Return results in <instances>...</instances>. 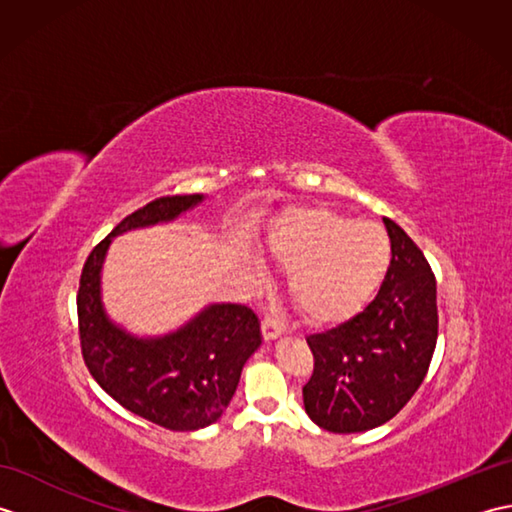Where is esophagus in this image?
Wrapping results in <instances>:
<instances>
[{"instance_id":"esophagus-1","label":"esophagus","mask_w":512,"mask_h":512,"mask_svg":"<svg viewBox=\"0 0 512 512\" xmlns=\"http://www.w3.org/2000/svg\"><path fill=\"white\" fill-rule=\"evenodd\" d=\"M279 334H281V323L275 317L266 314V317L262 319V336L266 341H273Z\"/></svg>"}]
</instances>
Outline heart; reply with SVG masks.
I'll use <instances>...</instances> for the list:
<instances>
[{
    "instance_id": "obj_1",
    "label": "heart",
    "mask_w": 512,
    "mask_h": 512,
    "mask_svg": "<svg viewBox=\"0 0 512 512\" xmlns=\"http://www.w3.org/2000/svg\"><path fill=\"white\" fill-rule=\"evenodd\" d=\"M270 255L290 273L288 292L312 325L343 323L376 295L391 264L385 228L323 206L297 209L270 235Z\"/></svg>"
}]
</instances>
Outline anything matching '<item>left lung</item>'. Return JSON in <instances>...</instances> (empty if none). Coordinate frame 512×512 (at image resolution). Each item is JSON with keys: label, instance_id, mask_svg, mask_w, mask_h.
<instances>
[{"label": "left lung", "instance_id": "left-lung-1", "mask_svg": "<svg viewBox=\"0 0 512 512\" xmlns=\"http://www.w3.org/2000/svg\"><path fill=\"white\" fill-rule=\"evenodd\" d=\"M391 264L376 299L356 317L310 334L314 369L303 405L321 429L380 427L407 405L429 372L438 341L436 277L416 242L383 217Z\"/></svg>", "mask_w": 512, "mask_h": 512}]
</instances>
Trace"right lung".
Wrapping results in <instances>:
<instances>
[{
  "label": "right lung",
  "mask_w": 512,
  "mask_h": 512,
  "mask_svg": "<svg viewBox=\"0 0 512 512\" xmlns=\"http://www.w3.org/2000/svg\"><path fill=\"white\" fill-rule=\"evenodd\" d=\"M202 195H165L129 213L83 264L76 292L81 354L92 378L118 405L171 431L209 427L231 402L239 374L259 345L255 312L215 303L182 330L162 339H136L116 328L101 306V266L114 235L169 222Z\"/></svg>",
  "instance_id": "right-lung-1"
}]
</instances>
